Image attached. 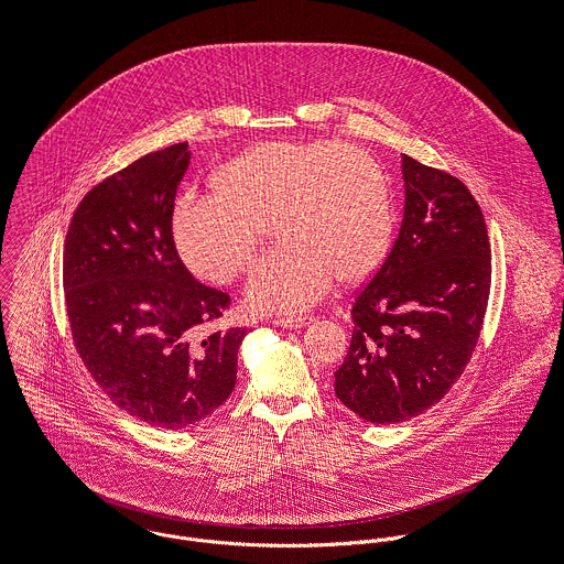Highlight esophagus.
<instances>
[{
    "label": "esophagus",
    "mask_w": 564,
    "mask_h": 564,
    "mask_svg": "<svg viewBox=\"0 0 564 564\" xmlns=\"http://www.w3.org/2000/svg\"><path fill=\"white\" fill-rule=\"evenodd\" d=\"M314 318L310 314L305 316H281V318H274L272 323L276 327H285V329H301V327H307Z\"/></svg>",
    "instance_id": "obj_1"
}]
</instances>
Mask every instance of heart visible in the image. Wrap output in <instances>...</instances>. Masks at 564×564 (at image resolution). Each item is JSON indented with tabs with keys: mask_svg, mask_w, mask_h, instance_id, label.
I'll use <instances>...</instances> for the list:
<instances>
[{
	"mask_svg": "<svg viewBox=\"0 0 564 564\" xmlns=\"http://www.w3.org/2000/svg\"><path fill=\"white\" fill-rule=\"evenodd\" d=\"M215 191L177 202L175 239L199 276L224 283L250 265L272 224L279 243L257 261L246 288L254 310H303L332 276L360 281L389 250V180L358 147L261 142L217 171Z\"/></svg>",
	"mask_w": 564,
	"mask_h": 564,
	"instance_id": "1",
	"label": "heart"
}]
</instances>
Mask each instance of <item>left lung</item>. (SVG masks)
Listing matches in <instances>:
<instances>
[{
  "instance_id": "obj_1",
  "label": "left lung",
  "mask_w": 564,
  "mask_h": 564,
  "mask_svg": "<svg viewBox=\"0 0 564 564\" xmlns=\"http://www.w3.org/2000/svg\"><path fill=\"white\" fill-rule=\"evenodd\" d=\"M404 219L354 301L338 400L371 424L406 422L464 373L490 294V241L466 184L402 153Z\"/></svg>"
}]
</instances>
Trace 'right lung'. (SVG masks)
<instances>
[{
    "mask_svg": "<svg viewBox=\"0 0 564 564\" xmlns=\"http://www.w3.org/2000/svg\"><path fill=\"white\" fill-rule=\"evenodd\" d=\"M186 142L153 151L96 184L63 250V290L76 351L105 395L131 417L180 431L235 389L248 329L204 334L230 296L193 279L173 241Z\"/></svg>",
    "mask_w": 564,
    "mask_h": 564,
    "instance_id": "1",
    "label": "right lung"
}]
</instances>
